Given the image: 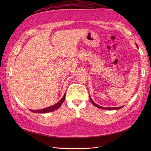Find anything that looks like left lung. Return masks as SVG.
Wrapping results in <instances>:
<instances>
[{
    "instance_id": "1",
    "label": "left lung",
    "mask_w": 151,
    "mask_h": 151,
    "mask_svg": "<svg viewBox=\"0 0 151 151\" xmlns=\"http://www.w3.org/2000/svg\"><path fill=\"white\" fill-rule=\"evenodd\" d=\"M136 46H137V47L138 48V46H137V45L136 44ZM89 98H90V100H91V103H93V105H94L95 106H96L97 108H101V109H121L122 108H123V106H120V107H109V108H106V107H103V106H99V105H98V104H96L93 101V99H91V98L89 96Z\"/></svg>"
}]
</instances>
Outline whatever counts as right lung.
I'll return each instance as SVG.
<instances>
[{
	"label": "right lung",
	"instance_id": "right-lung-1",
	"mask_svg": "<svg viewBox=\"0 0 151 151\" xmlns=\"http://www.w3.org/2000/svg\"><path fill=\"white\" fill-rule=\"evenodd\" d=\"M65 94L66 93H65V94L63 95V98L59 101L57 103H56L55 104L53 105L52 106H50L46 108H43L42 109H37V110H32V109H30V111L33 112L35 113H48V112H52L53 111L56 110V109H58L61 106L62 104L63 103V102L64 101V99L65 98Z\"/></svg>",
	"mask_w": 151,
	"mask_h": 151
}]
</instances>
